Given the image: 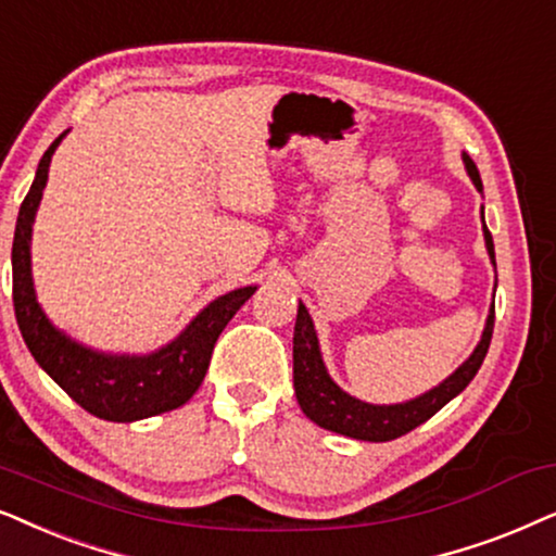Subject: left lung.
<instances>
[{
    "instance_id": "1",
    "label": "left lung",
    "mask_w": 556,
    "mask_h": 556,
    "mask_svg": "<svg viewBox=\"0 0 556 556\" xmlns=\"http://www.w3.org/2000/svg\"><path fill=\"white\" fill-rule=\"evenodd\" d=\"M465 169L468 177L476 185L478 192H483V182H480L478 167L468 154H463ZM483 216V211H480ZM483 236L485 249L491 256V264L495 266V251H493V236L488 231L483 220ZM493 336V305L491 313L485 317L483 336H480L476 351L463 361L445 381L432 387L425 394L406 399L399 404H371L361 402L338 387L330 379L328 368H325L320 340H317L313 317H309L307 307L298 305V323H294V338H292V358H294V394H298L300 409L305 412L307 419H313L317 427L330 429V432L343 434V438L364 440V442H389L402 438V434L412 432L421 421L434 417L442 406L460 394L468 383L476 379L480 364H483L488 345H491Z\"/></svg>"
}]
</instances>
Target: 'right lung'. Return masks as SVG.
I'll use <instances>...</instances> for the list:
<instances>
[{"instance_id":"add662e5","label":"right lung","mask_w":556,"mask_h":556,"mask_svg":"<svg viewBox=\"0 0 556 556\" xmlns=\"http://www.w3.org/2000/svg\"><path fill=\"white\" fill-rule=\"evenodd\" d=\"M63 131L37 165L33 188L20 205L12 243V300L22 338L37 366L68 394L73 402L106 421H137L173 412L195 394L208 371L213 345L228 320L256 292V285L241 287L208 302L169 343L152 353H106L78 343L50 323L40 307L33 282V224L48 185L50 160L63 142Z\"/></svg>"}]
</instances>
